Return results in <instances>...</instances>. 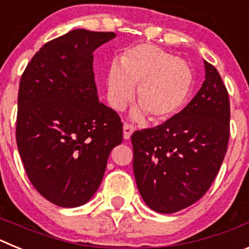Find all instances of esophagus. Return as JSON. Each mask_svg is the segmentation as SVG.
<instances>
[{"instance_id":"34e87169","label":"esophagus","mask_w":249,"mask_h":249,"mask_svg":"<svg viewBox=\"0 0 249 249\" xmlns=\"http://www.w3.org/2000/svg\"><path fill=\"white\" fill-rule=\"evenodd\" d=\"M133 131H135V126H132L129 123H124L123 124V137H124V140H129Z\"/></svg>"}]
</instances>
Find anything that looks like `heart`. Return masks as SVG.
<instances>
[{
    "mask_svg": "<svg viewBox=\"0 0 249 249\" xmlns=\"http://www.w3.org/2000/svg\"><path fill=\"white\" fill-rule=\"evenodd\" d=\"M192 85V70L186 61L151 45L127 50L121 66H111L107 78L108 100L116 111L126 108L138 86L141 107L135 117L143 118L147 113L153 122H164L181 111Z\"/></svg>",
    "mask_w": 249,
    "mask_h": 249,
    "instance_id": "b5f03b06",
    "label": "heart"
}]
</instances>
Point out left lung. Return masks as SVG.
Listing matches in <instances>:
<instances>
[{
  "label": "left lung",
  "instance_id": "8db88e82",
  "mask_svg": "<svg viewBox=\"0 0 249 249\" xmlns=\"http://www.w3.org/2000/svg\"><path fill=\"white\" fill-rule=\"evenodd\" d=\"M193 100L160 126L136 131L133 172L144 203L175 213L203 197L218 173L230 140V98L214 66Z\"/></svg>",
  "mask_w": 249,
  "mask_h": 249
}]
</instances>
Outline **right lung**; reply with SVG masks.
<instances>
[{
    "label": "right lung",
    "instance_id": "add662e5",
    "mask_svg": "<svg viewBox=\"0 0 249 249\" xmlns=\"http://www.w3.org/2000/svg\"><path fill=\"white\" fill-rule=\"evenodd\" d=\"M114 37L70 31L39 48L19 81V156L32 186L56 206L87 203L123 140L117 112L98 101L93 73V51Z\"/></svg>",
    "mask_w": 249,
    "mask_h": 249
}]
</instances>
